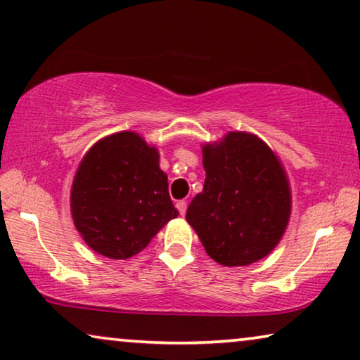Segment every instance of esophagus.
<instances>
[{"instance_id": "esophagus-1", "label": "esophagus", "mask_w": 360, "mask_h": 360, "mask_svg": "<svg viewBox=\"0 0 360 360\" xmlns=\"http://www.w3.org/2000/svg\"><path fill=\"white\" fill-rule=\"evenodd\" d=\"M176 208H178L179 213H181L182 216H184L186 211H187V202H186V200H179L178 203H176Z\"/></svg>"}]
</instances>
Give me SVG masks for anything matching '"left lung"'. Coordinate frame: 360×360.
Wrapping results in <instances>:
<instances>
[{
  "label": "left lung",
  "mask_w": 360,
  "mask_h": 360,
  "mask_svg": "<svg viewBox=\"0 0 360 360\" xmlns=\"http://www.w3.org/2000/svg\"><path fill=\"white\" fill-rule=\"evenodd\" d=\"M203 192L186 219L222 266H247L269 255L288 224L292 197L281 162L253 134L232 131L203 147Z\"/></svg>",
  "instance_id": "obj_1"
}]
</instances>
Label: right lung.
Wrapping results in <instances>:
<instances>
[{"label": "right lung", "instance_id": "right-lung-1", "mask_svg": "<svg viewBox=\"0 0 360 360\" xmlns=\"http://www.w3.org/2000/svg\"><path fill=\"white\" fill-rule=\"evenodd\" d=\"M70 207L88 247L112 259L138 255L179 214L157 149L131 131L91 147L73 179Z\"/></svg>", "mask_w": 360, "mask_h": 360}]
</instances>
